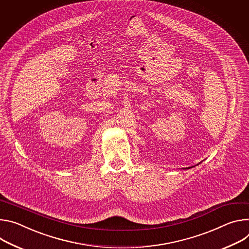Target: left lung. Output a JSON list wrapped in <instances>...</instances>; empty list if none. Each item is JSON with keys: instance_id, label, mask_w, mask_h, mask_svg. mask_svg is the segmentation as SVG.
Segmentation results:
<instances>
[{"instance_id": "obj_1", "label": "left lung", "mask_w": 249, "mask_h": 249, "mask_svg": "<svg viewBox=\"0 0 249 249\" xmlns=\"http://www.w3.org/2000/svg\"><path fill=\"white\" fill-rule=\"evenodd\" d=\"M189 168H190V167H189ZM189 168H186V169H189Z\"/></svg>"}]
</instances>
